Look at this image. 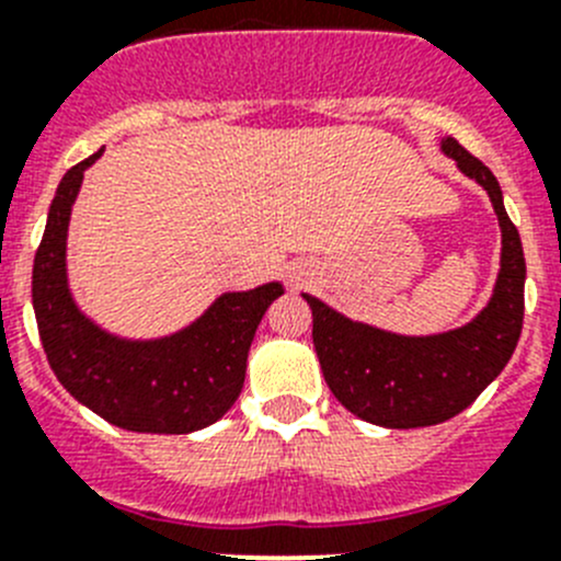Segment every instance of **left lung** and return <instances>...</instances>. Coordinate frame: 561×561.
<instances>
[{
    "label": "left lung",
    "instance_id": "8db88e82",
    "mask_svg": "<svg viewBox=\"0 0 561 561\" xmlns=\"http://www.w3.org/2000/svg\"><path fill=\"white\" fill-rule=\"evenodd\" d=\"M439 149L484 187L499 216L501 268L484 310L448 332L396 334L301 293L312 310V343L329 390L345 410L385 428L434 426L468 410L506 368L523 329L526 260L499 180L454 138L439 140Z\"/></svg>",
    "mask_w": 561,
    "mask_h": 561
}]
</instances>
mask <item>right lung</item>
I'll return each instance as SVG.
<instances>
[{"instance_id":"right-lung-1","label":"right lung","mask_w":561,"mask_h":561,"mask_svg":"<svg viewBox=\"0 0 561 561\" xmlns=\"http://www.w3.org/2000/svg\"><path fill=\"white\" fill-rule=\"evenodd\" d=\"M104 154L77 162L57 185L33 265V310L57 381L107 423L140 434H191L238 401L251 340L282 282L221 296L187 327L149 340L122 337L80 310L68 285V224L82 176Z\"/></svg>"}]
</instances>
